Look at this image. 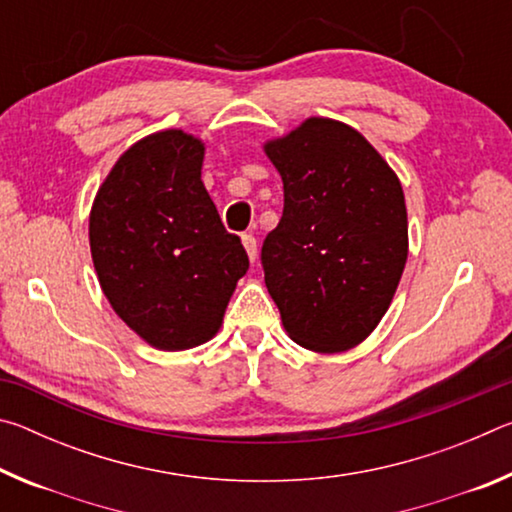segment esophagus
Segmentation results:
<instances>
[{"mask_svg":"<svg viewBox=\"0 0 512 512\" xmlns=\"http://www.w3.org/2000/svg\"><path fill=\"white\" fill-rule=\"evenodd\" d=\"M241 244H244L250 262H255V259H257V239L250 235V232H246V235H241Z\"/></svg>","mask_w":512,"mask_h":512,"instance_id":"obj_1","label":"esophagus"}]
</instances>
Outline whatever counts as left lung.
Returning <instances> with one entry per match:
<instances>
[{
	"mask_svg": "<svg viewBox=\"0 0 512 512\" xmlns=\"http://www.w3.org/2000/svg\"><path fill=\"white\" fill-rule=\"evenodd\" d=\"M264 151L284 210L262 246L266 289L298 345L343 352L377 327L409 255L404 192L359 131L311 117Z\"/></svg>",
	"mask_w": 512,
	"mask_h": 512,
	"instance_id": "1",
	"label": "left lung"
}]
</instances>
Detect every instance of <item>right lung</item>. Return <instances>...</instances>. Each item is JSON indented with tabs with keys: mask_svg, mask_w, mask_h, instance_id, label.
Wrapping results in <instances>:
<instances>
[{
	"mask_svg": "<svg viewBox=\"0 0 512 512\" xmlns=\"http://www.w3.org/2000/svg\"><path fill=\"white\" fill-rule=\"evenodd\" d=\"M203 155V142L183 131L144 137L117 160L90 212L103 293L160 350L210 341L248 271L241 239L223 228L201 180Z\"/></svg>",
	"mask_w": 512,
	"mask_h": 512,
	"instance_id": "obj_1",
	"label": "right lung"
}]
</instances>
